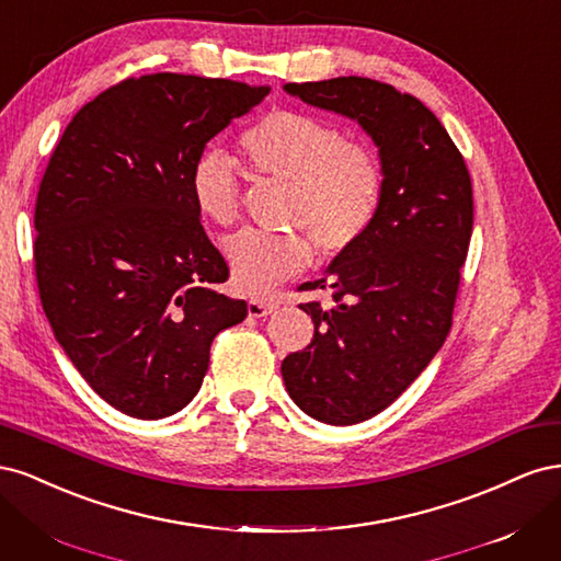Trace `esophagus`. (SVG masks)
<instances>
[{
	"label": "esophagus",
	"instance_id": "esophagus-1",
	"mask_svg": "<svg viewBox=\"0 0 561 561\" xmlns=\"http://www.w3.org/2000/svg\"><path fill=\"white\" fill-rule=\"evenodd\" d=\"M274 309H276L274 301H266V299H250V301H248V313H250L252 318H264V316H268Z\"/></svg>",
	"mask_w": 561,
	"mask_h": 561
}]
</instances>
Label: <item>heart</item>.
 <instances>
[{"label":"heart","mask_w":561,"mask_h":561,"mask_svg":"<svg viewBox=\"0 0 561 561\" xmlns=\"http://www.w3.org/2000/svg\"><path fill=\"white\" fill-rule=\"evenodd\" d=\"M241 151L260 178L293 186L287 225L307 232L322 257L348 252L375 225L386 190L383 163L375 149L348 140L325 118L295 110L271 112L243 133ZM190 192L208 222L231 227L239 219V178L219 151L196 159ZM306 237L257 231L231 236L225 257L233 283L243 293L262 295L301 274L313 254Z\"/></svg>","instance_id":"b5f03b06"}]
</instances>
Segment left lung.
<instances>
[{"label": "left lung", "instance_id": "8db88e82", "mask_svg": "<svg viewBox=\"0 0 561 561\" xmlns=\"http://www.w3.org/2000/svg\"><path fill=\"white\" fill-rule=\"evenodd\" d=\"M285 91L355 118L386 171L365 239L334 257L325 278L299 285L330 290L334 304H299L316 332L280 365L301 412L351 426L396 402L445 344L472 233V184L437 116L390 83L336 77L285 83Z\"/></svg>", "mask_w": 561, "mask_h": 561}]
</instances>
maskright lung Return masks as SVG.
Masks as SVG:
<instances>
[{
    "label": "right lung",
    "instance_id": "add662e5",
    "mask_svg": "<svg viewBox=\"0 0 561 561\" xmlns=\"http://www.w3.org/2000/svg\"><path fill=\"white\" fill-rule=\"evenodd\" d=\"M268 87L194 75L124 79L67 124L35 206L44 313L114 410L163 419L192 402L213 339L248 316L213 290L229 266L203 231L190 175Z\"/></svg>",
    "mask_w": 561,
    "mask_h": 561
}]
</instances>
